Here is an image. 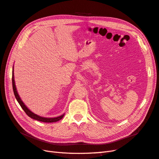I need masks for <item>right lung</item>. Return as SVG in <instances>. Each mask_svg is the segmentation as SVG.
Masks as SVG:
<instances>
[{"label": "right lung", "instance_id": "1", "mask_svg": "<svg viewBox=\"0 0 159 159\" xmlns=\"http://www.w3.org/2000/svg\"><path fill=\"white\" fill-rule=\"evenodd\" d=\"M12 89H13V91H14V94L15 98L16 99V101L18 102L19 103V105L22 107V109L24 110V111L26 112V114L28 115L29 117L32 118L33 119L37 120L39 121H41L44 122H57L60 120L62 119L63 116H64L65 114H63L61 116H58L57 117H54V118H46V117H43L40 116L39 115H37V114H34V112H32L30 110H29L27 107L25 105V103L22 101L21 98H20L19 94H18L17 90L16 88V85H15V77H14V66L12 68Z\"/></svg>", "mask_w": 159, "mask_h": 159}]
</instances>
